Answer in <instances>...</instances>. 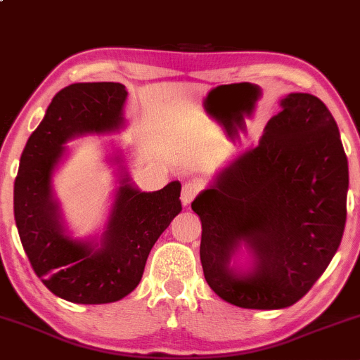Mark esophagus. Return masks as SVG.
I'll return each instance as SVG.
<instances>
[{"label":"esophagus","mask_w":360,"mask_h":360,"mask_svg":"<svg viewBox=\"0 0 360 360\" xmlns=\"http://www.w3.org/2000/svg\"><path fill=\"white\" fill-rule=\"evenodd\" d=\"M200 193V184L198 183H184L183 189H181V201L184 205H189L196 198V194Z\"/></svg>","instance_id":"obj_1"}]
</instances>
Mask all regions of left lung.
<instances>
[{
  "instance_id": "8db88e82",
  "label": "left lung",
  "mask_w": 360,
  "mask_h": 360,
  "mask_svg": "<svg viewBox=\"0 0 360 360\" xmlns=\"http://www.w3.org/2000/svg\"><path fill=\"white\" fill-rule=\"evenodd\" d=\"M347 189L349 166L332 113L313 94H288L259 146L218 172L193 201L203 226L206 283L240 308L295 304L340 245ZM240 241L258 259L247 276L228 267Z\"/></svg>"
}]
</instances>
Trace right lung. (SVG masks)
<instances>
[{"instance_id": "1", "label": "right lung", "mask_w": 360, "mask_h": 360, "mask_svg": "<svg viewBox=\"0 0 360 360\" xmlns=\"http://www.w3.org/2000/svg\"><path fill=\"white\" fill-rule=\"evenodd\" d=\"M125 86L76 82L60 89L23 148L15 179V221L32 269L53 295L71 303L101 304L125 298L142 279L152 247L181 212L177 181L140 193L122 181L101 242L71 240L62 232L51 194L53 167L69 139L122 125Z\"/></svg>"}]
</instances>
